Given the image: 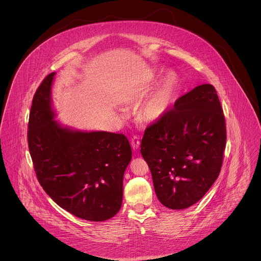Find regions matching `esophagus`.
Wrapping results in <instances>:
<instances>
[{
	"mask_svg": "<svg viewBox=\"0 0 261 261\" xmlns=\"http://www.w3.org/2000/svg\"><path fill=\"white\" fill-rule=\"evenodd\" d=\"M139 144H140V138L138 135H134L132 138H131V145L132 147L134 148V150H137V148L139 147Z\"/></svg>",
	"mask_w": 261,
	"mask_h": 261,
	"instance_id": "1",
	"label": "esophagus"
}]
</instances>
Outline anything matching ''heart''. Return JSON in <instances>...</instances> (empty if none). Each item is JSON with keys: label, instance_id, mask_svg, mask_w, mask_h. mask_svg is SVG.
I'll list each match as a JSON object with an SVG mask.
<instances>
[{"label": "heart", "instance_id": "heart-1", "mask_svg": "<svg viewBox=\"0 0 261 261\" xmlns=\"http://www.w3.org/2000/svg\"><path fill=\"white\" fill-rule=\"evenodd\" d=\"M175 85V76L173 74H169L140 105L138 110L140 119L146 122H153L162 118L171 104Z\"/></svg>", "mask_w": 261, "mask_h": 261}]
</instances>
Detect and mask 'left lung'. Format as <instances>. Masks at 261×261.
I'll use <instances>...</instances> for the list:
<instances>
[{
  "label": "left lung",
  "instance_id": "8db88e82",
  "mask_svg": "<svg viewBox=\"0 0 261 261\" xmlns=\"http://www.w3.org/2000/svg\"><path fill=\"white\" fill-rule=\"evenodd\" d=\"M225 144V118L214 86L179 97L146 127L140 144L160 202L182 210L199 201L220 173Z\"/></svg>",
  "mask_w": 261,
  "mask_h": 261
}]
</instances>
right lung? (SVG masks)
Masks as SVG:
<instances>
[{"mask_svg": "<svg viewBox=\"0 0 261 261\" xmlns=\"http://www.w3.org/2000/svg\"><path fill=\"white\" fill-rule=\"evenodd\" d=\"M55 72L37 89L29 118L28 144L37 179L62 208L89 221H105L121 208L124 172L132 151L124 134L81 132L54 121Z\"/></svg>", "mask_w": 261, "mask_h": 261, "instance_id": "obj_1", "label": "right lung"}]
</instances>
